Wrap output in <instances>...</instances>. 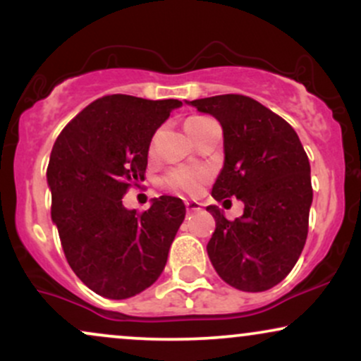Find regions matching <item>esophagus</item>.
<instances>
[{"instance_id": "1", "label": "esophagus", "mask_w": 361, "mask_h": 361, "mask_svg": "<svg viewBox=\"0 0 361 361\" xmlns=\"http://www.w3.org/2000/svg\"><path fill=\"white\" fill-rule=\"evenodd\" d=\"M185 205H186V212H198V210L202 209V205L198 204V202H193V200H186L185 202Z\"/></svg>"}]
</instances>
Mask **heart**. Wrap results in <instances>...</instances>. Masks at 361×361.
<instances>
[{
    "label": "heart",
    "mask_w": 361,
    "mask_h": 361,
    "mask_svg": "<svg viewBox=\"0 0 361 361\" xmlns=\"http://www.w3.org/2000/svg\"><path fill=\"white\" fill-rule=\"evenodd\" d=\"M207 117H190L186 120L185 127L188 134H192L195 128H198L202 123H205ZM207 171L204 168H178L175 171L169 173L168 183L173 186V188L181 190V192L186 193H197L200 192L202 185L205 183L207 180Z\"/></svg>",
    "instance_id": "heart-1"
}]
</instances>
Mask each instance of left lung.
<instances>
[{"mask_svg": "<svg viewBox=\"0 0 361 361\" xmlns=\"http://www.w3.org/2000/svg\"><path fill=\"white\" fill-rule=\"evenodd\" d=\"M186 103L222 126L224 166L212 197L244 204L235 221H227L217 205L207 207L215 219L209 258L231 287L264 292L292 271L307 239L309 157L292 126L250 97L219 94Z\"/></svg>", "mask_w": 361, "mask_h": 361, "instance_id": "8db88e82", "label": "left lung"}]
</instances>
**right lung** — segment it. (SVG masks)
Here are the masks:
<instances>
[{"label":"right lung","instance_id":"add662e5","mask_svg":"<svg viewBox=\"0 0 361 361\" xmlns=\"http://www.w3.org/2000/svg\"><path fill=\"white\" fill-rule=\"evenodd\" d=\"M180 106V100L109 94L80 111L54 142L52 222L78 279L106 299L134 297L159 279L185 219L183 202L168 195L142 214L122 204L144 180L152 135Z\"/></svg>","mask_w":361,"mask_h":361}]
</instances>
